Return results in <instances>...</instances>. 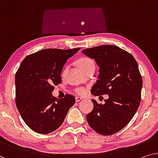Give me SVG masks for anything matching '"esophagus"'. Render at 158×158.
I'll use <instances>...</instances> for the list:
<instances>
[{
	"instance_id": "34e87169",
	"label": "esophagus",
	"mask_w": 158,
	"mask_h": 158,
	"mask_svg": "<svg viewBox=\"0 0 158 158\" xmlns=\"http://www.w3.org/2000/svg\"><path fill=\"white\" fill-rule=\"evenodd\" d=\"M82 99L81 97H79V96H76L75 97V101H76V102H79V101H81Z\"/></svg>"
}]
</instances>
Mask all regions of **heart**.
Listing matches in <instances>:
<instances>
[{
  "instance_id": "b5f03b06",
  "label": "heart",
  "mask_w": 158,
  "mask_h": 158,
  "mask_svg": "<svg viewBox=\"0 0 158 158\" xmlns=\"http://www.w3.org/2000/svg\"><path fill=\"white\" fill-rule=\"evenodd\" d=\"M78 64L83 71L86 69L87 68L92 67V66L95 67V63H94V60L89 57H86V56L80 58L78 60ZM74 92L77 94H78V95H82V94H85L86 89L83 88V87H79V88L75 89Z\"/></svg>"
}]
</instances>
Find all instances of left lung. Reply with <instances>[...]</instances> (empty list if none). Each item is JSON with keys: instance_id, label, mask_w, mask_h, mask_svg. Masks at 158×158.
Masks as SVG:
<instances>
[{"instance_id": "1", "label": "left lung", "mask_w": 158, "mask_h": 158, "mask_svg": "<svg viewBox=\"0 0 158 158\" xmlns=\"http://www.w3.org/2000/svg\"><path fill=\"white\" fill-rule=\"evenodd\" d=\"M82 53L100 67L91 94L109 95L104 104L91 100L94 109L86 115L87 122L96 133L113 135L131 121L139 107L143 80L138 63L128 52L110 44L83 49Z\"/></svg>"}]
</instances>
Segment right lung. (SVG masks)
I'll use <instances>...</instances> for the list:
<instances>
[{
	"instance_id": "add662e5",
	"label": "right lung",
	"mask_w": 158,
	"mask_h": 158,
	"mask_svg": "<svg viewBox=\"0 0 158 158\" xmlns=\"http://www.w3.org/2000/svg\"><path fill=\"white\" fill-rule=\"evenodd\" d=\"M80 48L45 49L27 56L15 74V103L30 129L48 134L60 127L75 98L66 94L56 99L52 92L62 83L63 67Z\"/></svg>"
}]
</instances>
